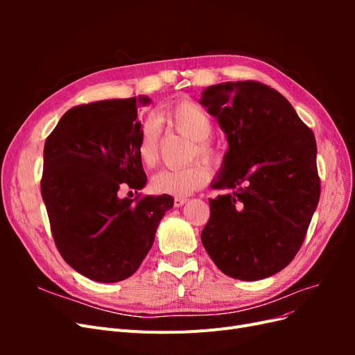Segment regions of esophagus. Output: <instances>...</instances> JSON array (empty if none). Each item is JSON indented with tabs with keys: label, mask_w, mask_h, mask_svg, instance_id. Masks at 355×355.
<instances>
[{
	"label": "esophagus",
	"mask_w": 355,
	"mask_h": 355,
	"mask_svg": "<svg viewBox=\"0 0 355 355\" xmlns=\"http://www.w3.org/2000/svg\"><path fill=\"white\" fill-rule=\"evenodd\" d=\"M187 201H188V198H184V197H176V198H175V207H182Z\"/></svg>",
	"instance_id": "esophagus-1"
}]
</instances>
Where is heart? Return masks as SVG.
<instances>
[{
    "label": "heart",
    "instance_id": "b5f03b06",
    "mask_svg": "<svg viewBox=\"0 0 355 355\" xmlns=\"http://www.w3.org/2000/svg\"><path fill=\"white\" fill-rule=\"evenodd\" d=\"M164 121L194 144V153L204 161H213L216 157L213 146L207 142L213 132L210 116L201 106L191 101L175 105L164 114ZM158 127L148 121L139 133L137 157L146 167H153L158 159ZM209 173L202 164H192L184 168H163L157 171L151 179V187L158 194L175 197L189 196L207 182Z\"/></svg>",
    "mask_w": 355,
    "mask_h": 355
}]
</instances>
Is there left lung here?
Returning <instances> with one entry per match:
<instances>
[{
  "label": "left lung",
  "instance_id": "8db88e82",
  "mask_svg": "<svg viewBox=\"0 0 355 355\" xmlns=\"http://www.w3.org/2000/svg\"><path fill=\"white\" fill-rule=\"evenodd\" d=\"M200 103L227 135L211 182L201 241L228 277L256 282L280 272L304 243L320 198L317 144L282 93L256 81L202 90Z\"/></svg>",
  "mask_w": 355,
  "mask_h": 355
}]
</instances>
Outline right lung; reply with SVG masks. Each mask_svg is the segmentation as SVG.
<instances>
[{
    "mask_svg": "<svg viewBox=\"0 0 355 355\" xmlns=\"http://www.w3.org/2000/svg\"><path fill=\"white\" fill-rule=\"evenodd\" d=\"M148 96L80 105L63 114L44 145L41 196L53 239L65 262L99 283L133 275L151 249L173 197L121 198V188L142 189L137 157ZM136 199V198H135Z\"/></svg>",
    "mask_w": 355,
    "mask_h": 355,
    "instance_id": "right-lung-1",
    "label": "right lung"
}]
</instances>
